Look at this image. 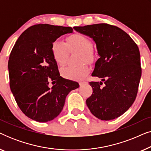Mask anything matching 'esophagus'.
I'll list each match as a JSON object with an SVG mask.
<instances>
[{"label": "esophagus", "instance_id": "obj_1", "mask_svg": "<svg viewBox=\"0 0 151 151\" xmlns=\"http://www.w3.org/2000/svg\"><path fill=\"white\" fill-rule=\"evenodd\" d=\"M79 84H80V86H82L85 85V84H87V82H80Z\"/></svg>", "mask_w": 151, "mask_h": 151}]
</instances>
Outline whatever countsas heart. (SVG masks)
Listing matches in <instances>:
<instances>
[{
  "label": "heart",
  "instance_id": "1",
  "mask_svg": "<svg viewBox=\"0 0 151 151\" xmlns=\"http://www.w3.org/2000/svg\"><path fill=\"white\" fill-rule=\"evenodd\" d=\"M69 50L81 51L80 63L91 62L93 60L92 42L84 35L76 34L68 36L66 42L59 39L51 44V51L53 58L60 66L65 65ZM89 73V67L86 63L79 66H68L61 69V75L67 79L80 80L83 79Z\"/></svg>",
  "mask_w": 151,
  "mask_h": 151
}]
</instances>
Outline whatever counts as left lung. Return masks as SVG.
Returning <instances> with one entry per match:
<instances>
[{
  "label": "left lung",
  "instance_id": "1",
  "mask_svg": "<svg viewBox=\"0 0 151 151\" xmlns=\"http://www.w3.org/2000/svg\"><path fill=\"white\" fill-rule=\"evenodd\" d=\"M92 38L100 55L92 76L102 82H90L93 93L86 103L93 115L101 120H111L124 113L135 101L142 68L137 45L127 33L106 23L74 27Z\"/></svg>",
  "mask_w": 151,
  "mask_h": 151
}]
</instances>
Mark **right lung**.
<instances>
[{"mask_svg":"<svg viewBox=\"0 0 151 151\" xmlns=\"http://www.w3.org/2000/svg\"><path fill=\"white\" fill-rule=\"evenodd\" d=\"M72 32L70 27L35 24L20 35L10 53V88L22 112L35 121L47 122L56 117L68 93L79 87L78 82L60 76L51 51L53 41ZM49 81L55 82L51 88Z\"/></svg>","mask_w":151,"mask_h":151,"instance_id":"obj_1","label":"right lung"}]
</instances>
